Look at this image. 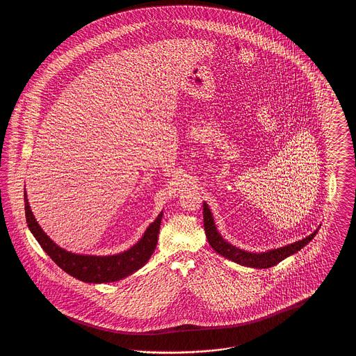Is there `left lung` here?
<instances>
[{"label":"left lung","instance_id":"8db88e82","mask_svg":"<svg viewBox=\"0 0 356 356\" xmlns=\"http://www.w3.org/2000/svg\"><path fill=\"white\" fill-rule=\"evenodd\" d=\"M204 229L205 235L209 241V245L218 252V254L235 261L237 264L245 266V267H252V268H270L272 266H276L282 260H284L288 256L296 254L300 251L303 247H305L314 236L318 234V229L311 234L309 236L302 238L299 241H295L292 244H288L286 247L277 248V250H271L267 252L261 254H254V252H247L240 248H236L235 245L227 243L220 234L218 232V228L215 225V221L212 218V213L208 208V204L204 203Z\"/></svg>","mask_w":356,"mask_h":356}]
</instances>
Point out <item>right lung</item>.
<instances>
[{
	"instance_id": "add662e5",
	"label": "right lung",
	"mask_w": 356,
	"mask_h": 356,
	"mask_svg": "<svg viewBox=\"0 0 356 356\" xmlns=\"http://www.w3.org/2000/svg\"><path fill=\"white\" fill-rule=\"evenodd\" d=\"M25 216L26 222L33 234L35 240L40 243L42 250L51 256V260L70 276L85 282V283H111L118 282L128 275L140 270L152 256L157 244V236L163 212L156 220L147 228L144 236L140 241L125 252L111 256H93V254H77L68 252L53 243L38 222L34 219L33 213L28 203L26 192L24 191Z\"/></svg>"
}]
</instances>
